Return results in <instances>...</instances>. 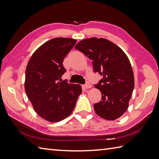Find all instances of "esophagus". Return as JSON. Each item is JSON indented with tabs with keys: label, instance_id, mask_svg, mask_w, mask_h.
<instances>
[{
	"label": "esophagus",
	"instance_id": "1",
	"mask_svg": "<svg viewBox=\"0 0 159 159\" xmlns=\"http://www.w3.org/2000/svg\"><path fill=\"white\" fill-rule=\"evenodd\" d=\"M91 86H92L91 84L89 82H86V84L84 85V87L86 89H90V88H91Z\"/></svg>",
	"mask_w": 159,
	"mask_h": 159
}]
</instances>
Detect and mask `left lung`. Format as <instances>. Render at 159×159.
Listing matches in <instances>:
<instances>
[{
  "label": "left lung",
  "mask_w": 159,
  "mask_h": 159,
  "mask_svg": "<svg viewBox=\"0 0 159 159\" xmlns=\"http://www.w3.org/2000/svg\"><path fill=\"white\" fill-rule=\"evenodd\" d=\"M75 48L92 60L95 73L102 79L95 84L102 99L94 104L95 113L107 120H114L126 111L134 88L130 61L123 50L106 39L82 40Z\"/></svg>",
  "instance_id": "left-lung-1"
}]
</instances>
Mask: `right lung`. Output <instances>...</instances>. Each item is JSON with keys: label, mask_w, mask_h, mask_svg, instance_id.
<instances>
[{"label": "right lung", "mask_w": 159, "mask_h": 159, "mask_svg": "<svg viewBox=\"0 0 159 159\" xmlns=\"http://www.w3.org/2000/svg\"><path fill=\"white\" fill-rule=\"evenodd\" d=\"M77 41L54 38L32 54L25 70V91L37 114L49 122H59L69 116L82 93L79 84L61 82L66 70L63 61Z\"/></svg>", "instance_id": "1"}]
</instances>
